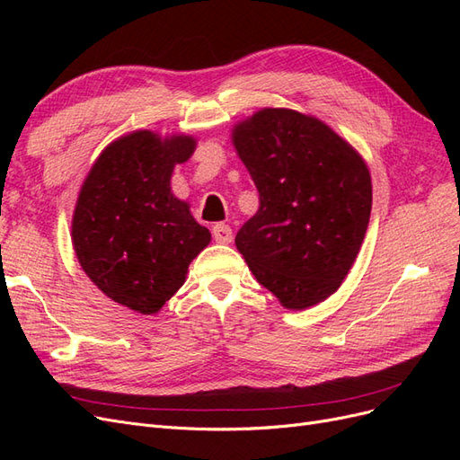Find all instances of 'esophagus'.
<instances>
[{"mask_svg": "<svg viewBox=\"0 0 460 460\" xmlns=\"http://www.w3.org/2000/svg\"><path fill=\"white\" fill-rule=\"evenodd\" d=\"M213 238L217 243H230L232 242V228L225 222H218L213 226Z\"/></svg>", "mask_w": 460, "mask_h": 460, "instance_id": "34e87169", "label": "esophagus"}]
</instances>
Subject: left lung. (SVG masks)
<instances>
[{
    "label": "left lung",
    "instance_id": "left-lung-1",
    "mask_svg": "<svg viewBox=\"0 0 460 460\" xmlns=\"http://www.w3.org/2000/svg\"><path fill=\"white\" fill-rule=\"evenodd\" d=\"M232 144L259 191L257 213L235 234L249 270L289 311L328 299L370 220L365 159L326 122L286 107L240 120Z\"/></svg>",
    "mask_w": 460,
    "mask_h": 460
}]
</instances>
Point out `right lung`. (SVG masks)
Instances as JSON below:
<instances>
[{
    "label": "right lung",
    "instance_id": "right-lung-1",
    "mask_svg": "<svg viewBox=\"0 0 460 460\" xmlns=\"http://www.w3.org/2000/svg\"><path fill=\"white\" fill-rule=\"evenodd\" d=\"M196 137L134 130L111 142L78 191L71 240L82 270L115 303L155 314L211 243L190 203L171 190Z\"/></svg>",
    "mask_w": 460,
    "mask_h": 460
}]
</instances>
